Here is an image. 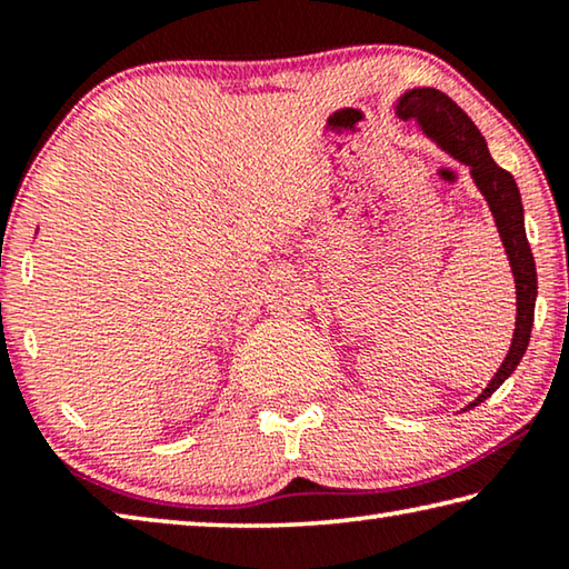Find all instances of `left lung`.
I'll use <instances>...</instances> for the list:
<instances>
[{"label": "left lung", "instance_id": "8db88e82", "mask_svg": "<svg viewBox=\"0 0 569 569\" xmlns=\"http://www.w3.org/2000/svg\"><path fill=\"white\" fill-rule=\"evenodd\" d=\"M397 114L401 120H417L427 138L437 142L441 150H447L451 158L467 166L477 188L485 196L489 210H492L495 223L502 238L509 266L515 273L517 288V321L512 346L505 356L502 366L495 373V379L487 383V389L469 403L467 409L477 407L487 397L502 387L505 379L517 369L527 351L529 333L535 323V301H537V268L532 258V248L527 243L525 233V208L519 198V188L512 172L499 168L487 150V142L477 130V124L469 120V114L449 98L435 88H413L403 92L397 102ZM465 409V411H467Z\"/></svg>", "mask_w": 569, "mask_h": 569}]
</instances>
